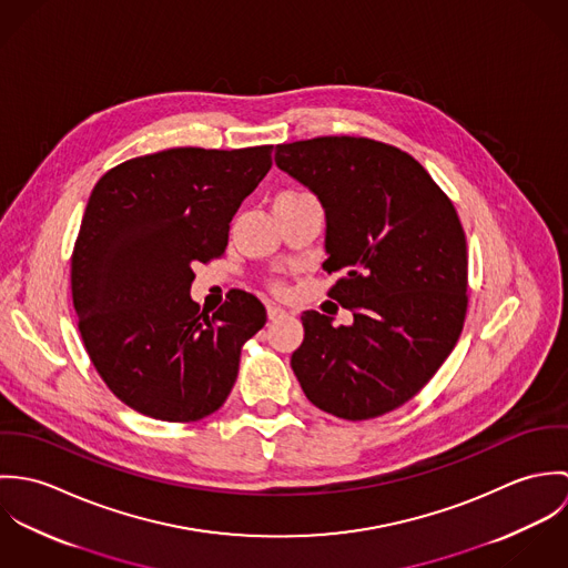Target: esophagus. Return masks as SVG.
Here are the masks:
<instances>
[{"instance_id": "1", "label": "esophagus", "mask_w": 568, "mask_h": 568, "mask_svg": "<svg viewBox=\"0 0 568 568\" xmlns=\"http://www.w3.org/2000/svg\"><path fill=\"white\" fill-rule=\"evenodd\" d=\"M266 315H268L271 322H277V320L288 317V311H284V308H280V306H275V304H268V306H266Z\"/></svg>"}]
</instances>
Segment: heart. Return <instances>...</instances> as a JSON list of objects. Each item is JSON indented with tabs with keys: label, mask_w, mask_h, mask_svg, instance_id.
<instances>
[{
	"label": "heart",
	"mask_w": 568,
	"mask_h": 568,
	"mask_svg": "<svg viewBox=\"0 0 568 568\" xmlns=\"http://www.w3.org/2000/svg\"><path fill=\"white\" fill-rule=\"evenodd\" d=\"M288 196H295V194H288Z\"/></svg>",
	"instance_id": "b5f03b06"
}]
</instances>
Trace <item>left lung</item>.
I'll return each mask as SVG.
<instances>
[{
  "label": "left lung",
  "mask_w": 568,
  "mask_h": 568,
  "mask_svg": "<svg viewBox=\"0 0 568 568\" xmlns=\"http://www.w3.org/2000/svg\"><path fill=\"white\" fill-rule=\"evenodd\" d=\"M275 163L325 212L329 297L352 311L332 325L302 315L291 367L306 398L343 419L410 400L453 352L468 308L466 234L450 199L400 149L367 138H315L275 149Z\"/></svg>",
  "instance_id": "left-lung-1"
}]
</instances>
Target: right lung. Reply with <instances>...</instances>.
<instances>
[{"mask_svg":"<svg viewBox=\"0 0 568 568\" xmlns=\"http://www.w3.org/2000/svg\"><path fill=\"white\" fill-rule=\"evenodd\" d=\"M273 146L168 149L95 183L72 253L87 354L124 405L196 422L227 400L241 347L262 325L257 297L230 291L210 317L190 297L192 266L225 253L230 223L271 170Z\"/></svg>","mask_w":568,"mask_h":568,"instance_id":"1","label":"right lung"}]
</instances>
